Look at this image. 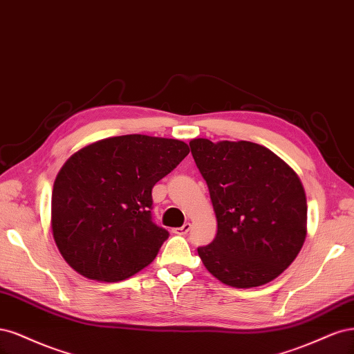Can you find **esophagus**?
<instances>
[{
  "label": "esophagus",
  "instance_id": "obj_1",
  "mask_svg": "<svg viewBox=\"0 0 354 354\" xmlns=\"http://www.w3.org/2000/svg\"><path fill=\"white\" fill-rule=\"evenodd\" d=\"M191 230V223H184L180 227H175L174 230V234H178V235H185V234H188V231Z\"/></svg>",
  "mask_w": 354,
  "mask_h": 354
}]
</instances>
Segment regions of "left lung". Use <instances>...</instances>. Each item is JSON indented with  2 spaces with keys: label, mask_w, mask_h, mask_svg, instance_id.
I'll return each mask as SVG.
<instances>
[{
  "label": "left lung",
  "mask_w": 354,
  "mask_h": 354,
  "mask_svg": "<svg viewBox=\"0 0 354 354\" xmlns=\"http://www.w3.org/2000/svg\"><path fill=\"white\" fill-rule=\"evenodd\" d=\"M189 147L218 221L213 241L197 248L204 266L235 288L279 277L306 238L307 204L297 174L254 142L198 138Z\"/></svg>",
  "instance_id": "left-lung-1"
}]
</instances>
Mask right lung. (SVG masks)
Wrapping results in <instances>:
<instances>
[{
  "instance_id": "add662e5",
  "label": "right lung",
  "mask_w": 354,
  "mask_h": 354,
  "mask_svg": "<svg viewBox=\"0 0 354 354\" xmlns=\"http://www.w3.org/2000/svg\"><path fill=\"white\" fill-rule=\"evenodd\" d=\"M178 140L123 135L75 153L51 197V227L62 256L81 275L116 282L150 265L169 238L153 222L151 189L184 160Z\"/></svg>"
}]
</instances>
